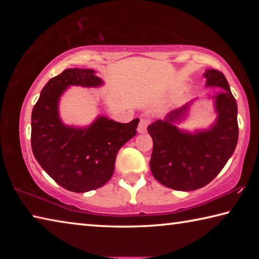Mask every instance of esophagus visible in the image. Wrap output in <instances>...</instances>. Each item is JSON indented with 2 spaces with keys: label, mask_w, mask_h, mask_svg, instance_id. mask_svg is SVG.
Returning a JSON list of instances; mask_svg holds the SVG:
<instances>
[{
  "label": "esophagus",
  "mask_w": 259,
  "mask_h": 259,
  "mask_svg": "<svg viewBox=\"0 0 259 259\" xmlns=\"http://www.w3.org/2000/svg\"><path fill=\"white\" fill-rule=\"evenodd\" d=\"M148 124H150V120H148V119H140L139 124H138V128H137L138 133H139V134L146 133Z\"/></svg>",
  "instance_id": "34e87169"
}]
</instances>
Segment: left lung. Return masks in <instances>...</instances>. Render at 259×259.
Returning <instances> with one entry per match:
<instances>
[{
  "label": "left lung",
  "mask_w": 259,
  "mask_h": 259,
  "mask_svg": "<svg viewBox=\"0 0 259 259\" xmlns=\"http://www.w3.org/2000/svg\"><path fill=\"white\" fill-rule=\"evenodd\" d=\"M204 76L207 85L221 87L214 98L218 117L211 129L195 135L179 131L171 122L179 119L186 107L147 128L153 139L150 161L153 176L172 190L193 191L207 185L222 171L238 143V107L229 82L217 69L207 71Z\"/></svg>",
  "instance_id": "8db88e82"
}]
</instances>
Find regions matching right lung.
<instances>
[{
  "label": "right lung",
  "instance_id": "right-lung-1",
  "mask_svg": "<svg viewBox=\"0 0 259 259\" xmlns=\"http://www.w3.org/2000/svg\"><path fill=\"white\" fill-rule=\"evenodd\" d=\"M94 69L68 68L52 77L32 112V151L43 170L61 187L76 193L104 186L114 172L116 154L137 134L139 119L119 123L100 116L85 129L69 128L58 116V99L68 85L97 87Z\"/></svg>",
  "mask_w": 259,
  "mask_h": 259
}]
</instances>
